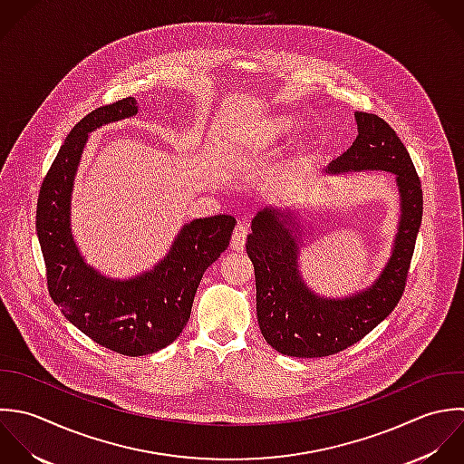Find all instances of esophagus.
I'll use <instances>...</instances> for the list:
<instances>
[{
	"label": "esophagus",
	"mask_w": 464,
	"mask_h": 464,
	"mask_svg": "<svg viewBox=\"0 0 464 464\" xmlns=\"http://www.w3.org/2000/svg\"><path fill=\"white\" fill-rule=\"evenodd\" d=\"M246 237H247V227L244 224H238L233 231V237H231V247L235 251H244L246 247Z\"/></svg>",
	"instance_id": "1"
}]
</instances>
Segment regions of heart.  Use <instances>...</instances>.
Segmentation results:
<instances>
[{
	"label": "heart",
	"mask_w": 464,
	"mask_h": 464,
	"mask_svg": "<svg viewBox=\"0 0 464 464\" xmlns=\"http://www.w3.org/2000/svg\"><path fill=\"white\" fill-rule=\"evenodd\" d=\"M293 128L291 119L287 117H273L267 119L264 124L256 128L255 133H251L240 150L235 153V159L242 164L255 160L260 153L269 150L273 144H276L282 137H285Z\"/></svg>",
	"instance_id": "b5f03b06"
}]
</instances>
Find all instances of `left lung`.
I'll return each instance as SVG.
<instances>
[{
    "label": "left lung",
    "mask_w": 464,
    "mask_h": 464,
    "mask_svg": "<svg viewBox=\"0 0 464 464\" xmlns=\"http://www.w3.org/2000/svg\"><path fill=\"white\" fill-rule=\"evenodd\" d=\"M358 137L325 173L389 171L400 191L398 233L389 262L365 289L349 296H320L300 271L302 224L296 209L264 208L247 235L255 267L256 316L266 342L293 358L336 354L369 334L398 305L423 218V189L412 159L396 131L378 115L356 111Z\"/></svg>",
    "instance_id": "8db88e82"
}]
</instances>
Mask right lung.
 Segmentation results:
<instances>
[{
  "label": "right lung",
  "instance_id": "right-lung-1",
  "mask_svg": "<svg viewBox=\"0 0 464 464\" xmlns=\"http://www.w3.org/2000/svg\"><path fill=\"white\" fill-rule=\"evenodd\" d=\"M137 111V101L126 97L82 117L43 180L35 211L53 304L95 343L124 356L153 354L179 338L204 271L227 249L237 224L231 215L184 224L162 260L126 280L106 276L84 260L72 235V193L86 140L97 128Z\"/></svg>",
  "mask_w": 464,
  "mask_h": 464
}]
</instances>
